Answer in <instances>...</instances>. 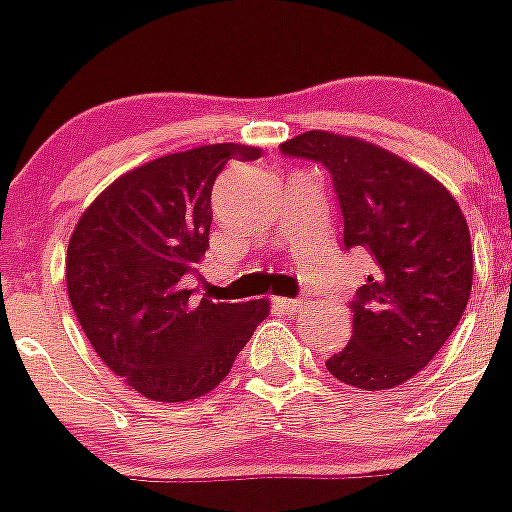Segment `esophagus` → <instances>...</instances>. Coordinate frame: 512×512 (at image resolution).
Returning a JSON list of instances; mask_svg holds the SVG:
<instances>
[{
  "mask_svg": "<svg viewBox=\"0 0 512 512\" xmlns=\"http://www.w3.org/2000/svg\"><path fill=\"white\" fill-rule=\"evenodd\" d=\"M277 304H280L285 312H299V309L304 307V299H287V297H280L277 299Z\"/></svg>",
  "mask_w": 512,
  "mask_h": 512,
  "instance_id": "1",
  "label": "esophagus"
}]
</instances>
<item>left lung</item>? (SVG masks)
Returning <instances> with one entry per match:
<instances>
[{
    "mask_svg": "<svg viewBox=\"0 0 512 512\" xmlns=\"http://www.w3.org/2000/svg\"><path fill=\"white\" fill-rule=\"evenodd\" d=\"M280 151L329 170L344 250H366L374 262L349 304L352 339L327 359L329 374L364 391L404 384L446 344L471 297L461 208L426 170L361 138L307 131Z\"/></svg>",
    "mask_w": 512,
    "mask_h": 512,
    "instance_id": "left-lung-1",
    "label": "left lung"
}]
</instances>
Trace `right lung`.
<instances>
[{"label":"right lung","instance_id":"1","mask_svg":"<svg viewBox=\"0 0 512 512\" xmlns=\"http://www.w3.org/2000/svg\"><path fill=\"white\" fill-rule=\"evenodd\" d=\"M213 143L128 170L86 208L66 250L71 307L103 364L151 401L213 391L270 314L267 299L195 302L188 277L210 247V193L230 158Z\"/></svg>","mask_w":512,"mask_h":512}]
</instances>
